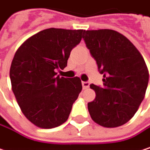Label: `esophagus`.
Listing matches in <instances>:
<instances>
[{
	"label": "esophagus",
	"mask_w": 150,
	"mask_h": 150,
	"mask_svg": "<svg viewBox=\"0 0 150 150\" xmlns=\"http://www.w3.org/2000/svg\"><path fill=\"white\" fill-rule=\"evenodd\" d=\"M89 86H90L89 82H85V81H83V82H82V86H83V89H87V88L89 87Z\"/></svg>",
	"instance_id": "obj_1"
}]
</instances>
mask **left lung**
<instances>
[{"instance_id":"left-lung-1","label":"left lung","mask_w":150,"mask_h":150,"mask_svg":"<svg viewBox=\"0 0 150 150\" xmlns=\"http://www.w3.org/2000/svg\"><path fill=\"white\" fill-rule=\"evenodd\" d=\"M83 38L103 74V86L91 85L94 100L87 104L94 122L117 127L132 119L143 100L149 70L140 51L122 34L112 30H85Z\"/></svg>"}]
</instances>
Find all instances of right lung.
Listing matches in <instances>:
<instances>
[{
    "label": "right lung",
    "instance_id": "1",
    "mask_svg": "<svg viewBox=\"0 0 150 150\" xmlns=\"http://www.w3.org/2000/svg\"><path fill=\"white\" fill-rule=\"evenodd\" d=\"M84 30L50 28L28 38L16 50L9 76L12 91L25 117L40 128L64 123L82 90L79 78L59 77Z\"/></svg>",
    "mask_w": 150,
    "mask_h": 150
}]
</instances>
